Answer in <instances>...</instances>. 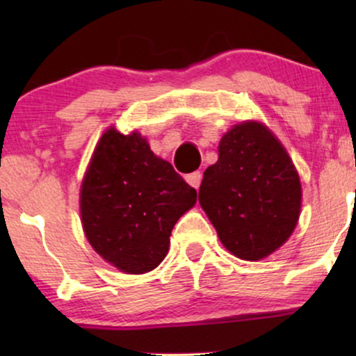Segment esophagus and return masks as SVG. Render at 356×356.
<instances>
[{
    "mask_svg": "<svg viewBox=\"0 0 356 356\" xmlns=\"http://www.w3.org/2000/svg\"><path fill=\"white\" fill-rule=\"evenodd\" d=\"M186 181L189 182V186H192V187H194L195 191H197V189H199V186H201V181H202V174L199 172V170H197V172L187 174V175H186Z\"/></svg>",
    "mask_w": 356,
    "mask_h": 356,
    "instance_id": "1",
    "label": "esophagus"
}]
</instances>
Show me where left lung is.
I'll return each instance as SVG.
<instances>
[{
  "mask_svg": "<svg viewBox=\"0 0 356 356\" xmlns=\"http://www.w3.org/2000/svg\"><path fill=\"white\" fill-rule=\"evenodd\" d=\"M204 172L199 204L222 246L244 261H261L291 238L303 189L293 159L268 125H232Z\"/></svg>",
  "mask_w": 356,
  "mask_h": 356,
  "instance_id": "left-lung-1",
  "label": "left lung"
}]
</instances>
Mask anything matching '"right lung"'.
I'll use <instances>...</instances> for the list:
<instances>
[{
  "mask_svg": "<svg viewBox=\"0 0 356 356\" xmlns=\"http://www.w3.org/2000/svg\"><path fill=\"white\" fill-rule=\"evenodd\" d=\"M195 201V189L150 150L145 137L108 127L81 179V227L105 263L144 275L164 261L175 222Z\"/></svg>",
  "mask_w": 356,
  "mask_h": 356,
  "instance_id": "1",
  "label": "right lung"
}]
</instances>
